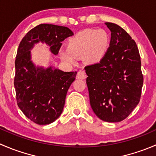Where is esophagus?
Wrapping results in <instances>:
<instances>
[{
	"label": "esophagus",
	"mask_w": 156,
	"mask_h": 156,
	"mask_svg": "<svg viewBox=\"0 0 156 156\" xmlns=\"http://www.w3.org/2000/svg\"><path fill=\"white\" fill-rule=\"evenodd\" d=\"M86 78V73L84 71L80 70L77 75V78L78 79H84Z\"/></svg>",
	"instance_id": "1"
}]
</instances>
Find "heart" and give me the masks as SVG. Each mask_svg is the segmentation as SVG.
<instances>
[{
    "mask_svg": "<svg viewBox=\"0 0 156 156\" xmlns=\"http://www.w3.org/2000/svg\"><path fill=\"white\" fill-rule=\"evenodd\" d=\"M109 43V35L105 30H83L69 39L68 48L61 50V57L74 62L76 56H83L87 63H97L107 53Z\"/></svg>",
    "mask_w": 156,
    "mask_h": 156,
    "instance_id": "1",
    "label": "heart"
}]
</instances>
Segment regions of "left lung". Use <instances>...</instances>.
<instances>
[{"label":"left lung","instance_id":"left-lung-1","mask_svg":"<svg viewBox=\"0 0 156 156\" xmlns=\"http://www.w3.org/2000/svg\"><path fill=\"white\" fill-rule=\"evenodd\" d=\"M111 31L109 48L100 62L85 66L90 103L96 115L107 122L125 119L139 103L144 84L136 44L118 25Z\"/></svg>","mask_w":156,"mask_h":156}]
</instances>
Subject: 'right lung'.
<instances>
[{
  "instance_id": "obj_1",
  "label": "right lung",
  "mask_w": 156,
  "mask_h": 156,
  "mask_svg": "<svg viewBox=\"0 0 156 156\" xmlns=\"http://www.w3.org/2000/svg\"><path fill=\"white\" fill-rule=\"evenodd\" d=\"M72 35V31L65 26L41 24L30 30L19 45L14 78L17 105L28 119L37 125H49L60 116L77 72L35 66L31 60V50L35 44L42 42L57 55L61 42Z\"/></svg>"
}]
</instances>
